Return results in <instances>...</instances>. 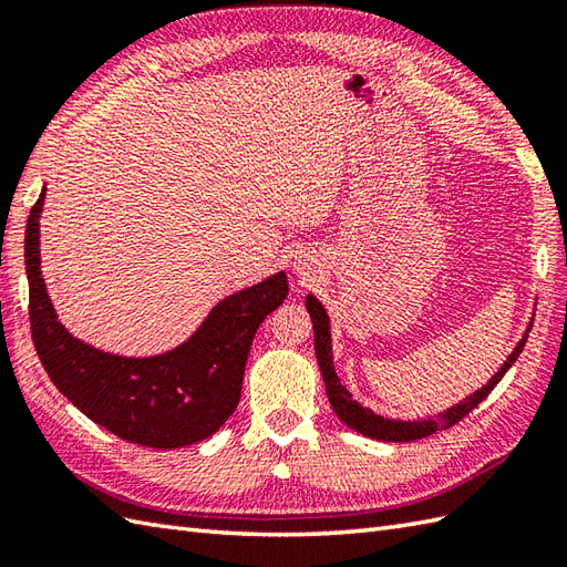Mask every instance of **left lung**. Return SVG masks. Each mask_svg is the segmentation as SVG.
<instances>
[{
  "label": "left lung",
  "instance_id": "left-lung-1",
  "mask_svg": "<svg viewBox=\"0 0 567 567\" xmlns=\"http://www.w3.org/2000/svg\"><path fill=\"white\" fill-rule=\"evenodd\" d=\"M307 311L311 317V323H315V351H317V360H319V368H321V378L323 384H327V396H329V404L348 429H353L358 433H363V436L370 439H378V441H392V443H406V441H416V439H426L431 433L449 429L453 424H457L463 416H467L473 409L485 400V396L497 388V382L507 375V370L516 363V358L524 351L526 339H528V331H532V323L528 321V327L524 331V336L519 339V343L514 346V351L504 360L502 368L495 372L487 380V384L483 388L475 390L473 394H467L463 402H457L453 406L445 409V412L439 414V419H416V421H402V419H388V416H380L372 412V409L363 406L360 402L353 400V394L348 392L341 378L336 375V368H333V348H331V319L327 315V309L319 302L315 295H307Z\"/></svg>",
  "mask_w": 567,
  "mask_h": 567
}]
</instances>
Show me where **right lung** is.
Wrapping results in <instances>:
<instances>
[{
  "instance_id": "obj_1",
  "label": "right lung",
  "mask_w": 567,
  "mask_h": 567,
  "mask_svg": "<svg viewBox=\"0 0 567 567\" xmlns=\"http://www.w3.org/2000/svg\"><path fill=\"white\" fill-rule=\"evenodd\" d=\"M43 199L45 189L29 214L23 258L31 336L48 378L84 416L128 443L167 451L209 439L236 412L252 336L290 292L285 270L224 297L173 351L106 353L58 321L41 272Z\"/></svg>"
}]
</instances>
